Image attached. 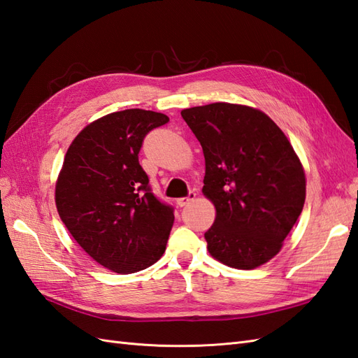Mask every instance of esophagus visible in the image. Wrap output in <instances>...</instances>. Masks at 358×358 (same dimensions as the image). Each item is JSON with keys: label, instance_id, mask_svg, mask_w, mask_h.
I'll use <instances>...</instances> for the list:
<instances>
[{"label": "esophagus", "instance_id": "1", "mask_svg": "<svg viewBox=\"0 0 358 358\" xmlns=\"http://www.w3.org/2000/svg\"><path fill=\"white\" fill-rule=\"evenodd\" d=\"M194 199H196V193H194V191H189V194H188L187 197L178 199V205H179V206H187L188 203L193 202Z\"/></svg>", "mask_w": 358, "mask_h": 358}]
</instances>
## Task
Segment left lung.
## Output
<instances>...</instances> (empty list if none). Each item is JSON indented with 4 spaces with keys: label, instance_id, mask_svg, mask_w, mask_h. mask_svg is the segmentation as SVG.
Here are the masks:
<instances>
[{
    "label": "left lung",
    "instance_id": "left-lung-1",
    "mask_svg": "<svg viewBox=\"0 0 358 358\" xmlns=\"http://www.w3.org/2000/svg\"><path fill=\"white\" fill-rule=\"evenodd\" d=\"M205 156L202 193L215 208L209 255L241 270L266 264L299 219L305 171L289 138L263 110L211 103L180 112Z\"/></svg>",
    "mask_w": 358,
    "mask_h": 358
}]
</instances>
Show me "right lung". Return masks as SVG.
<instances>
[{
  "instance_id": "add662e5",
  "label": "right lung",
  "mask_w": 358,
  "mask_h": 358,
  "mask_svg": "<svg viewBox=\"0 0 358 358\" xmlns=\"http://www.w3.org/2000/svg\"><path fill=\"white\" fill-rule=\"evenodd\" d=\"M169 117L144 109L108 113L80 130L56 180L60 220L86 254L112 272L150 267L165 252L174 222L138 161L144 136Z\"/></svg>"
}]
</instances>
